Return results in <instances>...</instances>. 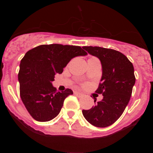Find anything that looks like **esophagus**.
<instances>
[{
	"instance_id": "obj_1",
	"label": "esophagus",
	"mask_w": 153,
	"mask_h": 153,
	"mask_svg": "<svg viewBox=\"0 0 153 153\" xmlns=\"http://www.w3.org/2000/svg\"><path fill=\"white\" fill-rule=\"evenodd\" d=\"M74 94H75V95H76V96H77V97H83V93H79V92H77V91L74 92Z\"/></svg>"
}]
</instances>
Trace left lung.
<instances>
[{"label":"left lung","mask_w":153,"mask_h":153,"mask_svg":"<svg viewBox=\"0 0 153 153\" xmlns=\"http://www.w3.org/2000/svg\"><path fill=\"white\" fill-rule=\"evenodd\" d=\"M83 49L100 60L102 77L96 93H102L103 98L82 113L94 126L107 127L121 117L129 103L136 82L134 67L125 55L115 50L91 46Z\"/></svg>","instance_id":"left-lung-1"}]
</instances>
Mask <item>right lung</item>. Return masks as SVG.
<instances>
[{
	"label": "right lung",
	"instance_id": "add662e5",
	"mask_svg": "<svg viewBox=\"0 0 153 153\" xmlns=\"http://www.w3.org/2000/svg\"><path fill=\"white\" fill-rule=\"evenodd\" d=\"M87 54L78 46L40 45L26 53L20 63V94L28 113L36 121L47 122L60 113L70 89L58 92L52 82L56 74L76 56Z\"/></svg>",
	"mask_w": 153,
	"mask_h": 153
}]
</instances>
